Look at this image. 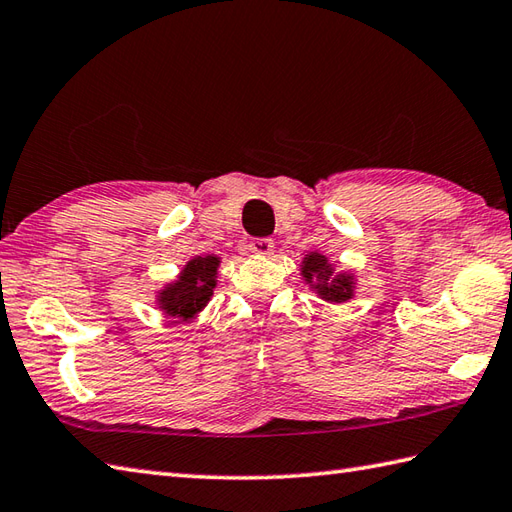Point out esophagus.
Wrapping results in <instances>:
<instances>
[{"label":"esophagus","mask_w":512,"mask_h":512,"mask_svg":"<svg viewBox=\"0 0 512 512\" xmlns=\"http://www.w3.org/2000/svg\"><path fill=\"white\" fill-rule=\"evenodd\" d=\"M247 247H249V252L256 256H269L271 252H274V241H271V238H254V241Z\"/></svg>","instance_id":"34e87169"}]
</instances>
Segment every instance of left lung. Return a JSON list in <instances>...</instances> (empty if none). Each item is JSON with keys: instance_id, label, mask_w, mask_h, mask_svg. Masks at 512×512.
<instances>
[{"instance_id": "obj_1", "label": "left lung", "mask_w": 512, "mask_h": 512, "mask_svg": "<svg viewBox=\"0 0 512 512\" xmlns=\"http://www.w3.org/2000/svg\"><path fill=\"white\" fill-rule=\"evenodd\" d=\"M300 276L305 283L316 291L318 298L331 305L347 302L356 296V276L351 271H336L329 258L320 252H309L302 258Z\"/></svg>"}]
</instances>
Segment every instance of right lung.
<instances>
[{
	"mask_svg": "<svg viewBox=\"0 0 512 512\" xmlns=\"http://www.w3.org/2000/svg\"><path fill=\"white\" fill-rule=\"evenodd\" d=\"M218 265H221V258L214 254L187 260L181 274L156 294V305L170 318L183 322L194 320L214 296Z\"/></svg>",
	"mask_w": 512,
	"mask_h": 512,
	"instance_id": "1",
	"label": "right lung"
}]
</instances>
